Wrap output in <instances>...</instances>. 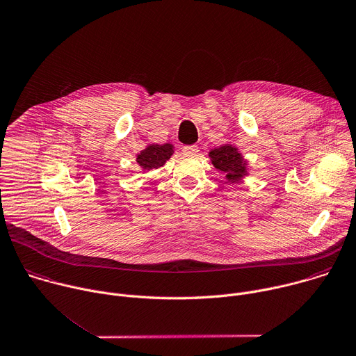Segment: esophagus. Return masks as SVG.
I'll use <instances>...</instances> for the list:
<instances>
[{
    "label": "esophagus",
    "mask_w": 356,
    "mask_h": 356,
    "mask_svg": "<svg viewBox=\"0 0 356 356\" xmlns=\"http://www.w3.org/2000/svg\"><path fill=\"white\" fill-rule=\"evenodd\" d=\"M198 145H186L183 147V155L186 156H195L198 154Z\"/></svg>",
    "instance_id": "obj_1"
}]
</instances>
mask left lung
<instances>
[{
	"label": "left lung",
	"mask_w": 356,
	"mask_h": 356,
	"mask_svg": "<svg viewBox=\"0 0 356 356\" xmlns=\"http://www.w3.org/2000/svg\"><path fill=\"white\" fill-rule=\"evenodd\" d=\"M208 156L213 168L225 173V179L230 184L241 183L246 176H249V170L252 168L249 159L243 156L238 147L230 143L211 149Z\"/></svg>",
	"instance_id": "obj_1"
}]
</instances>
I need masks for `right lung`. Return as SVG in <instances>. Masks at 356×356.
<instances>
[{"label": "right lung", "mask_w": 356, "mask_h": 356, "mask_svg": "<svg viewBox=\"0 0 356 356\" xmlns=\"http://www.w3.org/2000/svg\"><path fill=\"white\" fill-rule=\"evenodd\" d=\"M173 154H175V145L170 143L147 144L145 148L136 155V161L140 169L145 173L163 166Z\"/></svg>", "instance_id": "right-lung-1"}]
</instances>
